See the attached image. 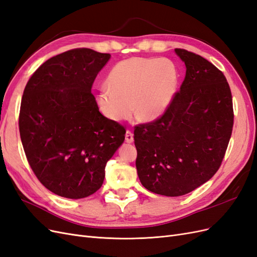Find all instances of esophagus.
<instances>
[{"label": "esophagus", "instance_id": "34e87169", "mask_svg": "<svg viewBox=\"0 0 257 257\" xmlns=\"http://www.w3.org/2000/svg\"><path fill=\"white\" fill-rule=\"evenodd\" d=\"M133 141H134L133 133H132V132H131L130 130H127L126 133H125V142L128 143V144H131V143H133Z\"/></svg>", "mask_w": 257, "mask_h": 257}]
</instances>
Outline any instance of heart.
I'll return each mask as SVG.
<instances>
[{"mask_svg": "<svg viewBox=\"0 0 257 257\" xmlns=\"http://www.w3.org/2000/svg\"><path fill=\"white\" fill-rule=\"evenodd\" d=\"M179 69L165 58H131L115 64L100 88L96 102L100 112L114 122L130 119L135 110L146 122L164 114L176 96Z\"/></svg>", "mask_w": 257, "mask_h": 257, "instance_id": "heart-1", "label": "heart"}]
</instances>
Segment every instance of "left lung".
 Returning <instances> with one entry per match:
<instances>
[{
    "mask_svg": "<svg viewBox=\"0 0 257 257\" xmlns=\"http://www.w3.org/2000/svg\"><path fill=\"white\" fill-rule=\"evenodd\" d=\"M186 72L167 111L134 130L136 168L147 190L181 196L220 168L234 125L229 84L205 58L176 48Z\"/></svg>",
    "mask_w": 257,
    "mask_h": 257,
    "instance_id": "left-lung-1",
    "label": "left lung"
}]
</instances>
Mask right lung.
I'll list each match as a JSON object with an SVG mask.
<instances>
[{"mask_svg":"<svg viewBox=\"0 0 257 257\" xmlns=\"http://www.w3.org/2000/svg\"><path fill=\"white\" fill-rule=\"evenodd\" d=\"M109 53L76 48L52 57L29 79L19 132L38 180L59 196L79 199L102 186L105 167L125 128L99 112L91 93Z\"/></svg>","mask_w":257,"mask_h":257,"instance_id":"obj_1","label":"right lung"}]
</instances>
